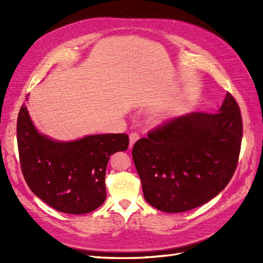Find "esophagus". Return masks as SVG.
<instances>
[{
  "mask_svg": "<svg viewBox=\"0 0 263 263\" xmlns=\"http://www.w3.org/2000/svg\"><path fill=\"white\" fill-rule=\"evenodd\" d=\"M139 139V135L137 133H132L129 135V148H133L134 144Z\"/></svg>",
  "mask_w": 263,
  "mask_h": 263,
  "instance_id": "obj_1",
  "label": "esophagus"
}]
</instances>
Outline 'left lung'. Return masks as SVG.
I'll use <instances>...</instances> for the list:
<instances>
[{"label":"left lung","instance_id":"8db88e82","mask_svg":"<svg viewBox=\"0 0 263 263\" xmlns=\"http://www.w3.org/2000/svg\"><path fill=\"white\" fill-rule=\"evenodd\" d=\"M241 137L240 109L230 93L218 113H189L149 132L133 147L145 200L166 213L208 203L233 178Z\"/></svg>","mask_w":263,"mask_h":263}]
</instances>
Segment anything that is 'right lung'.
Returning a JSON list of instances; mask_svg holds the SVG:
<instances>
[{"label": "right lung", "mask_w": 263, "mask_h": 263, "mask_svg": "<svg viewBox=\"0 0 263 263\" xmlns=\"http://www.w3.org/2000/svg\"><path fill=\"white\" fill-rule=\"evenodd\" d=\"M16 130L21 168L31 192L52 209L73 215L90 213L104 203L109 157L129 145L126 134L51 139L36 129L25 103Z\"/></svg>", "instance_id": "obj_1"}]
</instances>
